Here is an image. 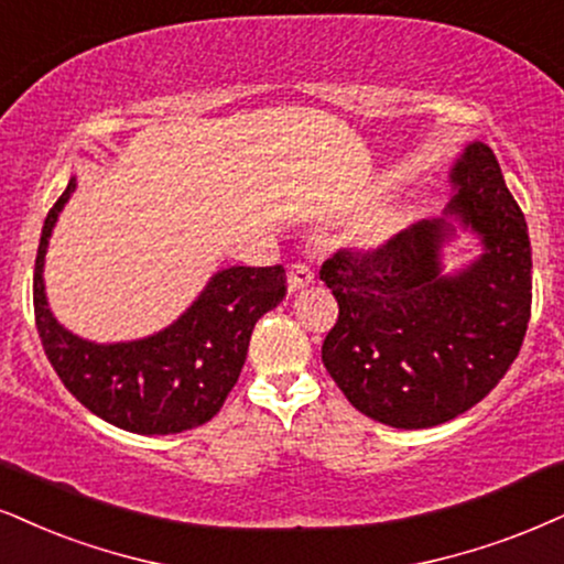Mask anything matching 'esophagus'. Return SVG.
<instances>
[{
    "mask_svg": "<svg viewBox=\"0 0 564 564\" xmlns=\"http://www.w3.org/2000/svg\"><path fill=\"white\" fill-rule=\"evenodd\" d=\"M314 282V271L311 267H305V263H293L288 271V290L290 293H297V290L308 288V284Z\"/></svg>",
    "mask_w": 564,
    "mask_h": 564,
    "instance_id": "1",
    "label": "esophagus"
}]
</instances>
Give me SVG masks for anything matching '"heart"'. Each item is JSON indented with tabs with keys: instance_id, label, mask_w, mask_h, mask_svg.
<instances>
[{
	"instance_id": "heart-1",
	"label": "heart",
	"mask_w": 564,
	"mask_h": 564,
	"mask_svg": "<svg viewBox=\"0 0 564 564\" xmlns=\"http://www.w3.org/2000/svg\"><path fill=\"white\" fill-rule=\"evenodd\" d=\"M408 221V212L400 206H381L377 212H371L368 217L360 221L352 232V238L360 248H379L392 238L398 229Z\"/></svg>"
}]
</instances>
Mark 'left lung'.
<instances>
[{
  "mask_svg": "<svg viewBox=\"0 0 564 564\" xmlns=\"http://www.w3.org/2000/svg\"><path fill=\"white\" fill-rule=\"evenodd\" d=\"M455 196L440 219L377 250H337L318 274L337 297L322 360L350 405L394 429L457 419L499 384L531 318V240L495 151L468 143L452 164ZM455 224L482 256L443 271Z\"/></svg>",
  "mask_w": 564,
  "mask_h": 564,
  "instance_id": "8db88e82",
  "label": "left lung"
}]
</instances>
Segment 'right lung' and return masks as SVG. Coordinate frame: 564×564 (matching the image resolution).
<instances>
[{
  "label": "right lung",
  "mask_w": 564,
  "mask_h": 564,
  "mask_svg": "<svg viewBox=\"0 0 564 564\" xmlns=\"http://www.w3.org/2000/svg\"><path fill=\"white\" fill-rule=\"evenodd\" d=\"M75 185L73 177L46 214L33 271V311L48 364L80 405L117 429L164 436L212 421L238 384L256 322L288 293L284 269H221L191 308L156 335L90 343L54 318L44 288L48 238Z\"/></svg>",
  "instance_id": "add662e5"
}]
</instances>
